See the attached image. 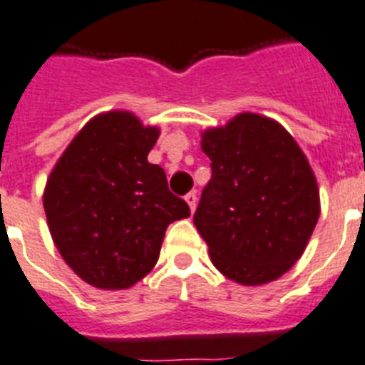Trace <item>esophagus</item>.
Segmentation results:
<instances>
[{
	"instance_id": "1",
	"label": "esophagus",
	"mask_w": 365,
	"mask_h": 365,
	"mask_svg": "<svg viewBox=\"0 0 365 365\" xmlns=\"http://www.w3.org/2000/svg\"><path fill=\"white\" fill-rule=\"evenodd\" d=\"M185 202L189 204V210H191V213L195 212V210H197V192L195 191L187 192V195H185Z\"/></svg>"
}]
</instances>
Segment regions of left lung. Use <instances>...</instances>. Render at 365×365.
Here are the masks:
<instances>
[{"mask_svg": "<svg viewBox=\"0 0 365 365\" xmlns=\"http://www.w3.org/2000/svg\"><path fill=\"white\" fill-rule=\"evenodd\" d=\"M212 161L192 223L213 266L240 285H266L300 259L321 215L306 153L272 118L242 112L202 133Z\"/></svg>", "mask_w": 365, "mask_h": 365, "instance_id": "obj_1", "label": "left lung"}]
</instances>
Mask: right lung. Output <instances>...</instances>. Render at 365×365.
Masks as SVG:
<instances>
[{
	"instance_id": "add662e5",
	"label": "right lung",
	"mask_w": 365,
	"mask_h": 365,
	"mask_svg": "<svg viewBox=\"0 0 365 365\" xmlns=\"http://www.w3.org/2000/svg\"><path fill=\"white\" fill-rule=\"evenodd\" d=\"M159 129L133 112L91 118L65 148L43 192L59 255L88 285L129 289L155 266L165 230L191 215L148 163Z\"/></svg>"
}]
</instances>
